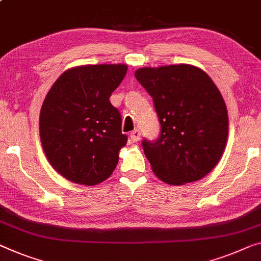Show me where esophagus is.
Returning <instances> with one entry per match:
<instances>
[{
	"instance_id": "esophagus-1",
	"label": "esophagus",
	"mask_w": 261,
	"mask_h": 261,
	"mask_svg": "<svg viewBox=\"0 0 261 261\" xmlns=\"http://www.w3.org/2000/svg\"><path fill=\"white\" fill-rule=\"evenodd\" d=\"M140 136H141V132H140L139 129H134L130 133V140L133 142H138L140 140Z\"/></svg>"
}]
</instances>
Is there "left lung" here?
I'll return each mask as SVG.
<instances>
[{"mask_svg": "<svg viewBox=\"0 0 261 261\" xmlns=\"http://www.w3.org/2000/svg\"><path fill=\"white\" fill-rule=\"evenodd\" d=\"M135 78L153 98L161 126L158 139L142 140L154 174L171 186L203 178L222 158L227 139V110L217 86L188 64L143 67Z\"/></svg>", "mask_w": 261, "mask_h": 261, "instance_id": "left-lung-1", "label": "left lung"}]
</instances>
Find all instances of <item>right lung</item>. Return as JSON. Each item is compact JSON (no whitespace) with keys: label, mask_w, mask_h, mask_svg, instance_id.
I'll return each mask as SVG.
<instances>
[{"label":"right lung","mask_w":261,"mask_h":261,"mask_svg":"<svg viewBox=\"0 0 261 261\" xmlns=\"http://www.w3.org/2000/svg\"><path fill=\"white\" fill-rule=\"evenodd\" d=\"M127 73L123 64L67 70L52 85L39 115L41 142L51 166L74 183L105 181L127 143L110 97Z\"/></svg>","instance_id":"obj_1"}]
</instances>
